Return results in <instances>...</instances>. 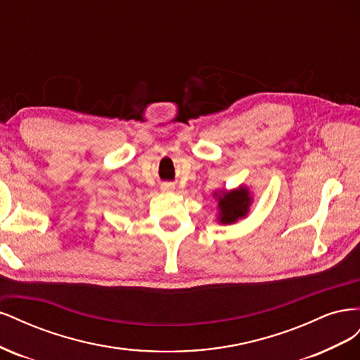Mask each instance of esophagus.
<instances>
[{"label": "esophagus", "instance_id": "esophagus-1", "mask_svg": "<svg viewBox=\"0 0 360 360\" xmlns=\"http://www.w3.org/2000/svg\"><path fill=\"white\" fill-rule=\"evenodd\" d=\"M162 189L167 191V192H172L174 189H176V186H174L172 183H165V184H162Z\"/></svg>", "mask_w": 360, "mask_h": 360}]
</instances>
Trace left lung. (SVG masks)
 Masks as SVG:
<instances>
[{"label":"left lung","instance_id":"1","mask_svg":"<svg viewBox=\"0 0 360 360\" xmlns=\"http://www.w3.org/2000/svg\"><path fill=\"white\" fill-rule=\"evenodd\" d=\"M213 197L217 201L216 221L222 225H233L243 219L252 205V195L245 184L231 191H216Z\"/></svg>","mask_w":360,"mask_h":360}]
</instances>
